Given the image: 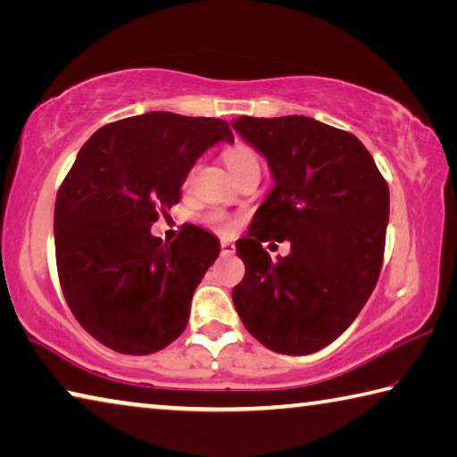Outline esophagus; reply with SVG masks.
<instances>
[{"label": "esophagus", "mask_w": 457, "mask_h": 457, "mask_svg": "<svg viewBox=\"0 0 457 457\" xmlns=\"http://www.w3.org/2000/svg\"><path fill=\"white\" fill-rule=\"evenodd\" d=\"M236 252V245L231 242H221V256H231Z\"/></svg>", "instance_id": "esophagus-1"}]
</instances>
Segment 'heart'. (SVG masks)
<instances>
[{
	"label": "heart",
	"mask_w": 457,
	"mask_h": 457,
	"mask_svg": "<svg viewBox=\"0 0 457 457\" xmlns=\"http://www.w3.org/2000/svg\"><path fill=\"white\" fill-rule=\"evenodd\" d=\"M223 159H226V165H228L231 175L239 173L245 167L260 165L258 154L253 153L250 146H244V145H237V146H234V149H229ZM205 221H207V226H210L215 231H220V234H228V231L231 229V226H234V221H231L228 215L221 213V212L210 213L205 218Z\"/></svg>",
	"instance_id": "heart-1"
}]
</instances>
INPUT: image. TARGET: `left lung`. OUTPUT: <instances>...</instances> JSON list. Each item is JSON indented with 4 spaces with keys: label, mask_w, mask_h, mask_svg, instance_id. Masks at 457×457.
<instances>
[{
    "label": "left lung",
    "mask_w": 457,
    "mask_h": 457,
    "mask_svg": "<svg viewBox=\"0 0 457 457\" xmlns=\"http://www.w3.org/2000/svg\"><path fill=\"white\" fill-rule=\"evenodd\" d=\"M262 153L274 189L236 244L245 276L231 298L270 351L311 354L338 338L375 290L389 223V187L357 137L314 119L231 120ZM268 238L291 242L272 262Z\"/></svg>",
    "instance_id": "obj_1"
}]
</instances>
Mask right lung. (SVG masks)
I'll return each instance as SVG.
<instances>
[{"instance_id":"obj_1","label":"right lung","mask_w":457,"mask_h":457,"mask_svg":"<svg viewBox=\"0 0 457 457\" xmlns=\"http://www.w3.org/2000/svg\"><path fill=\"white\" fill-rule=\"evenodd\" d=\"M220 141L234 143L226 120L145 112L98 129L79 151L54 210L56 264L76 320L108 349L157 353L187 327L220 239L185 226L163 244L151 226Z\"/></svg>"}]
</instances>
